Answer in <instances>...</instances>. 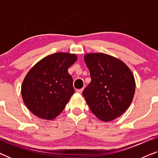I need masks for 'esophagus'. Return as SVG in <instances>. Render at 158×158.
<instances>
[{"mask_svg": "<svg viewBox=\"0 0 158 158\" xmlns=\"http://www.w3.org/2000/svg\"><path fill=\"white\" fill-rule=\"evenodd\" d=\"M83 88H81V89H77V90H76V92L77 93V94H81L82 92H83Z\"/></svg>", "mask_w": 158, "mask_h": 158, "instance_id": "obj_1", "label": "esophagus"}]
</instances>
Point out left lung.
<instances>
[{"label": "left lung", "mask_w": 158, "mask_h": 158, "mask_svg": "<svg viewBox=\"0 0 158 158\" xmlns=\"http://www.w3.org/2000/svg\"><path fill=\"white\" fill-rule=\"evenodd\" d=\"M84 60L91 82L83 96L98 119L111 122L127 111L133 100L135 80L128 66L118 58L104 53H88Z\"/></svg>", "instance_id": "1"}]
</instances>
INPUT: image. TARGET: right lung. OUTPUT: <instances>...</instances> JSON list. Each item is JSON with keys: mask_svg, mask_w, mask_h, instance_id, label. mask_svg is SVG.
I'll return each instance as SVG.
<instances>
[{"mask_svg": "<svg viewBox=\"0 0 158 158\" xmlns=\"http://www.w3.org/2000/svg\"><path fill=\"white\" fill-rule=\"evenodd\" d=\"M77 60L75 54L57 52L40 60L27 73L21 96L32 114L52 120L63 111L75 91L68 68Z\"/></svg>", "mask_w": 158, "mask_h": 158, "instance_id": "obj_1", "label": "right lung"}]
</instances>
